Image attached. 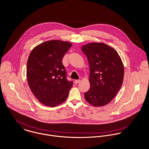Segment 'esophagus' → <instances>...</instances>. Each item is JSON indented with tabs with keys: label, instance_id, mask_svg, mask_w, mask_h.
Masks as SVG:
<instances>
[{
	"label": "esophagus",
	"instance_id": "34e87169",
	"mask_svg": "<svg viewBox=\"0 0 149 149\" xmlns=\"http://www.w3.org/2000/svg\"><path fill=\"white\" fill-rule=\"evenodd\" d=\"M80 82V80H76L74 81L75 84H78V83H79Z\"/></svg>",
	"mask_w": 149,
	"mask_h": 149
}]
</instances>
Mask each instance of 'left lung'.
Returning a JSON list of instances; mask_svg holds the SVG:
<instances>
[{
  "mask_svg": "<svg viewBox=\"0 0 149 149\" xmlns=\"http://www.w3.org/2000/svg\"><path fill=\"white\" fill-rule=\"evenodd\" d=\"M89 66L90 90L84 93L86 101L94 106L111 102L120 90L124 68L120 56L113 48L103 43H91L81 48Z\"/></svg>",
  "mask_w": 149,
  "mask_h": 149,
  "instance_id": "1",
  "label": "left lung"
}]
</instances>
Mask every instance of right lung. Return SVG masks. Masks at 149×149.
<instances>
[{
	"label": "right lung",
	"instance_id": "1",
	"mask_svg": "<svg viewBox=\"0 0 149 149\" xmlns=\"http://www.w3.org/2000/svg\"><path fill=\"white\" fill-rule=\"evenodd\" d=\"M72 43L52 40L36 46L29 54L26 67L28 85L42 104L55 107L67 99L73 86L66 79L62 58Z\"/></svg>",
	"mask_w": 149,
	"mask_h": 149
}]
</instances>
